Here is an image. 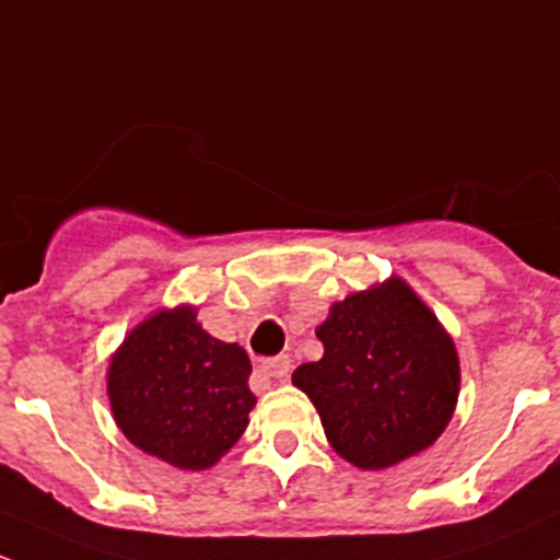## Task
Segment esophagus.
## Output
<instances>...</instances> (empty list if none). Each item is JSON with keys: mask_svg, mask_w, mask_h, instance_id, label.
Segmentation results:
<instances>
[{"mask_svg": "<svg viewBox=\"0 0 560 560\" xmlns=\"http://www.w3.org/2000/svg\"><path fill=\"white\" fill-rule=\"evenodd\" d=\"M290 357H273V359H265L260 364V370L257 373L262 375V378H276V381H284L287 375H290Z\"/></svg>", "mask_w": 560, "mask_h": 560, "instance_id": "1", "label": "esophagus"}]
</instances>
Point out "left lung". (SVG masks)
Returning a JSON list of instances; mask_svg holds the SVG:
<instances>
[{
    "label": "left lung",
    "instance_id": "1",
    "mask_svg": "<svg viewBox=\"0 0 560 560\" xmlns=\"http://www.w3.org/2000/svg\"><path fill=\"white\" fill-rule=\"evenodd\" d=\"M316 338L325 357L300 364L292 384L346 462L394 467L448 427L462 381L456 346L399 276L335 303Z\"/></svg>",
    "mask_w": 560,
    "mask_h": 560
}]
</instances>
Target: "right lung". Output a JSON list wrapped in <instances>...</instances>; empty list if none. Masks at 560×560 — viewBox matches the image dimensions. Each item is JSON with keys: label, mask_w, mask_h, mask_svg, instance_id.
<instances>
[{"label": "right lung", "mask_w": 560, "mask_h": 560, "mask_svg": "<svg viewBox=\"0 0 560 560\" xmlns=\"http://www.w3.org/2000/svg\"><path fill=\"white\" fill-rule=\"evenodd\" d=\"M192 305L161 308L126 335L107 373L117 427L179 469H209L238 443L257 397L252 362L198 325Z\"/></svg>", "instance_id": "right-lung-1"}]
</instances>
